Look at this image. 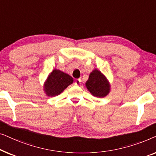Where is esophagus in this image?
I'll return each instance as SVG.
<instances>
[{
  "label": "esophagus",
  "instance_id": "esophagus-1",
  "mask_svg": "<svg viewBox=\"0 0 156 156\" xmlns=\"http://www.w3.org/2000/svg\"><path fill=\"white\" fill-rule=\"evenodd\" d=\"M80 84H81V80H80V79L76 80L75 82H74V84L76 85V86H79V85H80Z\"/></svg>",
  "mask_w": 156,
  "mask_h": 156
}]
</instances>
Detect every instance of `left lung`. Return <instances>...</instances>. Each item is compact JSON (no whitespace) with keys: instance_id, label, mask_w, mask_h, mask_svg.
<instances>
[{"instance_id":"obj_1","label":"left lung","mask_w":156,"mask_h":156,"mask_svg":"<svg viewBox=\"0 0 156 156\" xmlns=\"http://www.w3.org/2000/svg\"><path fill=\"white\" fill-rule=\"evenodd\" d=\"M86 86L91 94L97 97H104L109 92L110 87L107 80L97 69H94L89 74Z\"/></svg>"}]
</instances>
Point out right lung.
<instances>
[{
    "instance_id": "obj_1",
    "label": "right lung",
    "mask_w": 156,
    "mask_h": 156,
    "mask_svg": "<svg viewBox=\"0 0 156 156\" xmlns=\"http://www.w3.org/2000/svg\"><path fill=\"white\" fill-rule=\"evenodd\" d=\"M73 82V79L69 74L60 70L55 69L49 75L44 84V90L48 96H57Z\"/></svg>"
}]
</instances>
